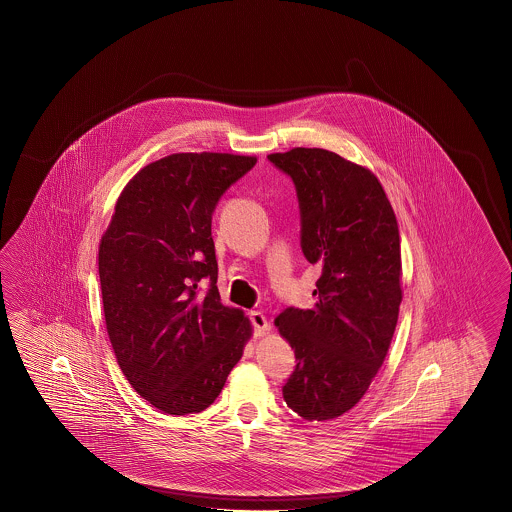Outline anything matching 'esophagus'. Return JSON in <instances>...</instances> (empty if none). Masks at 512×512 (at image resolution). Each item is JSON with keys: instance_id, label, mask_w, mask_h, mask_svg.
<instances>
[{"instance_id": "obj_1", "label": "esophagus", "mask_w": 512, "mask_h": 512, "mask_svg": "<svg viewBox=\"0 0 512 512\" xmlns=\"http://www.w3.org/2000/svg\"><path fill=\"white\" fill-rule=\"evenodd\" d=\"M249 319H251L255 336H266V334H268L270 323L266 321V317H264L261 311H251V313H249Z\"/></svg>"}]
</instances>
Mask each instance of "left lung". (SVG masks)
<instances>
[{"instance_id": "obj_1", "label": "left lung", "mask_w": 512, "mask_h": 512, "mask_svg": "<svg viewBox=\"0 0 512 512\" xmlns=\"http://www.w3.org/2000/svg\"><path fill=\"white\" fill-rule=\"evenodd\" d=\"M268 159L293 178L302 253L323 266L310 310L287 308L276 317L296 357L283 398L302 419H336L366 394L396 330L398 221L377 176L341 155L293 148Z\"/></svg>"}]
</instances>
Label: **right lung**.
<instances>
[{
  "label": "right lung",
  "instance_id": "1",
  "mask_svg": "<svg viewBox=\"0 0 512 512\" xmlns=\"http://www.w3.org/2000/svg\"><path fill=\"white\" fill-rule=\"evenodd\" d=\"M251 155L172 154L120 193L99 244L109 340L131 387L169 415L212 405L251 338L244 311L221 304L212 214L253 169ZM202 280L211 285L201 292Z\"/></svg>",
  "mask_w": 512,
  "mask_h": 512
}]
</instances>
